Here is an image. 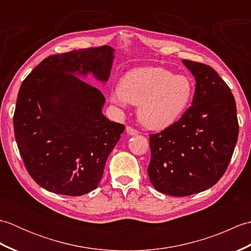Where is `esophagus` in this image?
<instances>
[{
	"label": "esophagus",
	"instance_id": "1",
	"mask_svg": "<svg viewBox=\"0 0 251 251\" xmlns=\"http://www.w3.org/2000/svg\"><path fill=\"white\" fill-rule=\"evenodd\" d=\"M126 132H127V134H128L129 136H136V135L139 134V131H138V130L135 129V128H132V127H130V126H127V127H126Z\"/></svg>",
	"mask_w": 251,
	"mask_h": 251
}]
</instances>
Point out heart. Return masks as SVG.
<instances>
[{
  "mask_svg": "<svg viewBox=\"0 0 251 251\" xmlns=\"http://www.w3.org/2000/svg\"><path fill=\"white\" fill-rule=\"evenodd\" d=\"M193 94L191 79L162 68H138L125 74L120 86L112 89L110 99L125 108L138 104V116L143 125L162 129L178 119Z\"/></svg>",
  "mask_w": 251,
  "mask_h": 251,
  "instance_id": "1",
  "label": "heart"
}]
</instances>
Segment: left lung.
<instances>
[{"label": "left lung", "instance_id": "obj_1", "mask_svg": "<svg viewBox=\"0 0 251 251\" xmlns=\"http://www.w3.org/2000/svg\"><path fill=\"white\" fill-rule=\"evenodd\" d=\"M195 77L192 105L181 119L150 135L149 178L155 190L188 196L215 185L226 173L238 137L231 89L204 63L182 60Z\"/></svg>", "mask_w": 251, "mask_h": 251}]
</instances>
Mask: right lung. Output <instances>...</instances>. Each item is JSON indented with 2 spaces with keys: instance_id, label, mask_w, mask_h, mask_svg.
<instances>
[{
  "instance_id": "obj_1",
  "label": "right lung",
  "mask_w": 251,
  "mask_h": 251,
  "mask_svg": "<svg viewBox=\"0 0 251 251\" xmlns=\"http://www.w3.org/2000/svg\"><path fill=\"white\" fill-rule=\"evenodd\" d=\"M111 46L47 57L25 78L14 114L19 153L29 175L56 194L79 196L97 189L125 126L102 113L105 98L81 77L109 79Z\"/></svg>"
}]
</instances>
